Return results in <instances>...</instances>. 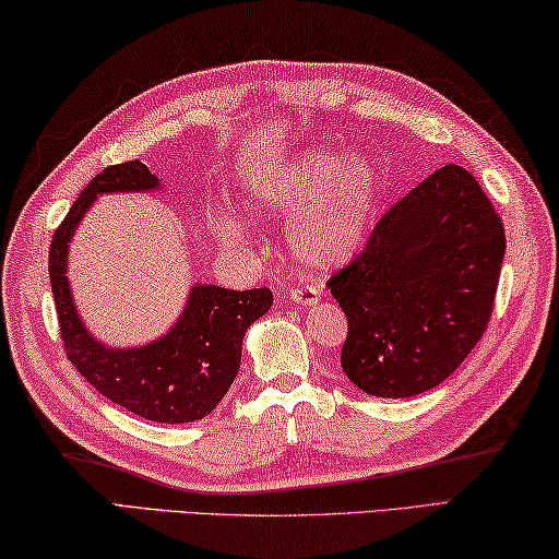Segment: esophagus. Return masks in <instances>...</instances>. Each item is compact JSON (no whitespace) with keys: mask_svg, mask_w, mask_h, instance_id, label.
<instances>
[{"mask_svg":"<svg viewBox=\"0 0 559 559\" xmlns=\"http://www.w3.org/2000/svg\"><path fill=\"white\" fill-rule=\"evenodd\" d=\"M289 299L295 301V305H301V307H314L317 301L321 299V289L317 287H297L289 292Z\"/></svg>","mask_w":559,"mask_h":559,"instance_id":"obj_1","label":"esophagus"}]
</instances>
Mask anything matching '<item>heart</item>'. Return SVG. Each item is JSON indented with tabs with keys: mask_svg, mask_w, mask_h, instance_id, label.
<instances>
[{
	"mask_svg": "<svg viewBox=\"0 0 559 559\" xmlns=\"http://www.w3.org/2000/svg\"><path fill=\"white\" fill-rule=\"evenodd\" d=\"M254 211L289 221L287 240L295 258L311 270L329 272L356 258L376 221L383 179L373 159L334 150L299 152L289 162L254 174ZM221 240L240 248L245 228L238 218L221 221Z\"/></svg>",
	"mask_w": 559,
	"mask_h": 559,
	"instance_id": "b5f03b06",
	"label": "heart"
}]
</instances>
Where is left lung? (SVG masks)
I'll list each match as a JSON object with an SVG mask.
<instances>
[{
  "instance_id": "left-lung-1",
  "label": "left lung",
  "mask_w": 559,
  "mask_h": 559,
  "mask_svg": "<svg viewBox=\"0 0 559 559\" xmlns=\"http://www.w3.org/2000/svg\"><path fill=\"white\" fill-rule=\"evenodd\" d=\"M503 252V223L464 166L417 183L329 280L348 319L341 368L350 383L376 397L444 383L484 336Z\"/></svg>"
}]
</instances>
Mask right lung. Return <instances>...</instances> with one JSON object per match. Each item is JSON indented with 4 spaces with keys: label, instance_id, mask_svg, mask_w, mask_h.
<instances>
[{
    "label": "right lung",
    "instance_id": "obj_1",
    "mask_svg": "<svg viewBox=\"0 0 559 559\" xmlns=\"http://www.w3.org/2000/svg\"><path fill=\"white\" fill-rule=\"evenodd\" d=\"M159 189V179L134 159L107 166L78 195L48 250L53 305L63 350L97 393L152 423L183 425L203 419L228 393L240 370L245 331L272 307V292L193 285L169 334L136 348L97 341L78 317L68 285V242L100 193Z\"/></svg>",
    "mask_w": 559,
    "mask_h": 559
}]
</instances>
